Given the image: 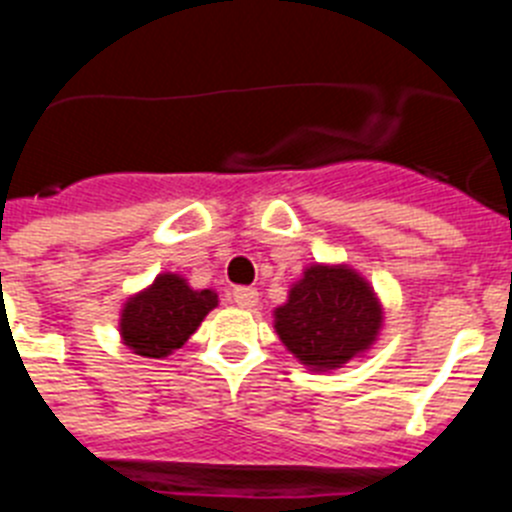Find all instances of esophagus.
I'll use <instances>...</instances> for the list:
<instances>
[{"mask_svg": "<svg viewBox=\"0 0 512 512\" xmlns=\"http://www.w3.org/2000/svg\"><path fill=\"white\" fill-rule=\"evenodd\" d=\"M233 302L243 310H251V307L259 305V292L253 287H235L233 289Z\"/></svg>", "mask_w": 512, "mask_h": 512, "instance_id": "obj_1", "label": "esophagus"}]
</instances>
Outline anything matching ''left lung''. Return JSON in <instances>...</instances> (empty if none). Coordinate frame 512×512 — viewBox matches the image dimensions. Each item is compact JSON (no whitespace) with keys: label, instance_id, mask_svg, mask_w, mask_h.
I'll list each match as a JSON object with an SVG mask.
<instances>
[{"label":"left lung","instance_id":"obj_1","mask_svg":"<svg viewBox=\"0 0 512 512\" xmlns=\"http://www.w3.org/2000/svg\"><path fill=\"white\" fill-rule=\"evenodd\" d=\"M384 310L377 292L348 264H310L274 310V330L310 372H333L377 341Z\"/></svg>","mask_w":512,"mask_h":512}]
</instances>
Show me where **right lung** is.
<instances>
[{
  "instance_id": "obj_1",
  "label": "right lung",
  "mask_w": 512,
  "mask_h": 512,
  "mask_svg": "<svg viewBox=\"0 0 512 512\" xmlns=\"http://www.w3.org/2000/svg\"><path fill=\"white\" fill-rule=\"evenodd\" d=\"M215 307V289H194L182 274L166 271L125 300L120 312V338L135 356L166 359L189 341Z\"/></svg>"
}]
</instances>
